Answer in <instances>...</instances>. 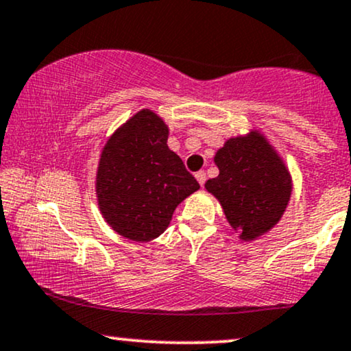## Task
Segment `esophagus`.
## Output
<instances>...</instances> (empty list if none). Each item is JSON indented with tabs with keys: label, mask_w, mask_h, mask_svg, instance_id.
Masks as SVG:
<instances>
[{
	"label": "esophagus",
	"mask_w": 351,
	"mask_h": 351,
	"mask_svg": "<svg viewBox=\"0 0 351 351\" xmlns=\"http://www.w3.org/2000/svg\"><path fill=\"white\" fill-rule=\"evenodd\" d=\"M195 179L198 180L199 185H204V182H206V174H204V171H198L197 174H195Z\"/></svg>",
	"instance_id": "1"
}]
</instances>
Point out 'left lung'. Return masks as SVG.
I'll list each match as a JSON object with an SVG mask.
<instances>
[{
  "mask_svg": "<svg viewBox=\"0 0 351 351\" xmlns=\"http://www.w3.org/2000/svg\"><path fill=\"white\" fill-rule=\"evenodd\" d=\"M215 165L219 176L204 189L221 203L239 239L253 242L276 227L289 206L293 182L265 134L252 129L227 138L215 154Z\"/></svg>",
  "mask_w": 351,
  "mask_h": 351,
  "instance_id": "left-lung-1",
  "label": "left lung"
}]
</instances>
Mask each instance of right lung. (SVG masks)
Instances as JSON below:
<instances>
[{
  "label": "right lung",
  "instance_id": "obj_1",
  "mask_svg": "<svg viewBox=\"0 0 351 351\" xmlns=\"http://www.w3.org/2000/svg\"><path fill=\"white\" fill-rule=\"evenodd\" d=\"M169 127L145 108L117 127L99 154L95 192L108 226L134 242L169 227L176 208L199 189L167 147Z\"/></svg>",
  "mask_w": 351,
  "mask_h": 351
}]
</instances>
